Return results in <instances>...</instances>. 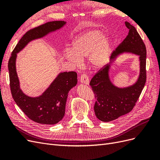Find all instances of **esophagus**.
Instances as JSON below:
<instances>
[{
  "label": "esophagus",
  "instance_id": "obj_1",
  "mask_svg": "<svg viewBox=\"0 0 160 160\" xmlns=\"http://www.w3.org/2000/svg\"><path fill=\"white\" fill-rule=\"evenodd\" d=\"M80 81L82 83H84L85 85H89V77L88 76V75H86L85 73L82 74L80 77Z\"/></svg>",
  "mask_w": 160,
  "mask_h": 160
}]
</instances>
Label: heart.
<instances>
[{
  "instance_id": "b5f03b06",
  "label": "heart",
  "mask_w": 160,
  "mask_h": 160,
  "mask_svg": "<svg viewBox=\"0 0 160 160\" xmlns=\"http://www.w3.org/2000/svg\"><path fill=\"white\" fill-rule=\"evenodd\" d=\"M71 49L65 51L64 57L74 66H80L81 60L88 57L92 67L100 69L109 60L110 42L102 32L93 29L77 37L72 42Z\"/></svg>"
}]
</instances>
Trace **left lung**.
Segmentation results:
<instances>
[{
  "mask_svg": "<svg viewBox=\"0 0 160 160\" xmlns=\"http://www.w3.org/2000/svg\"><path fill=\"white\" fill-rule=\"evenodd\" d=\"M128 35L111 56L110 64L104 66L93 76L90 85L97 101L94 105L96 117L109 122L130 112L138 100L146 81V48L135 28L128 22ZM129 52L139 56L140 75L137 81L126 88L114 86L109 77L110 65L119 54Z\"/></svg>",
  "mask_w": 160,
  "mask_h": 160,
  "instance_id": "8db88e82",
  "label": "left lung"
}]
</instances>
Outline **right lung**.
I'll use <instances>...</instances> for the list:
<instances>
[{
    "mask_svg": "<svg viewBox=\"0 0 160 160\" xmlns=\"http://www.w3.org/2000/svg\"><path fill=\"white\" fill-rule=\"evenodd\" d=\"M65 25L66 22L62 21L48 22L27 31L17 43L8 61L9 79L13 99L28 118L38 123L53 125L63 118L68 93L77 83V72H60L42 95L32 98L24 93L20 88L16 69L17 53L28 42L44 37Z\"/></svg>",
    "mask_w": 160,
    "mask_h": 160,
    "instance_id": "right-lung-1",
    "label": "right lung"
}]
</instances>
